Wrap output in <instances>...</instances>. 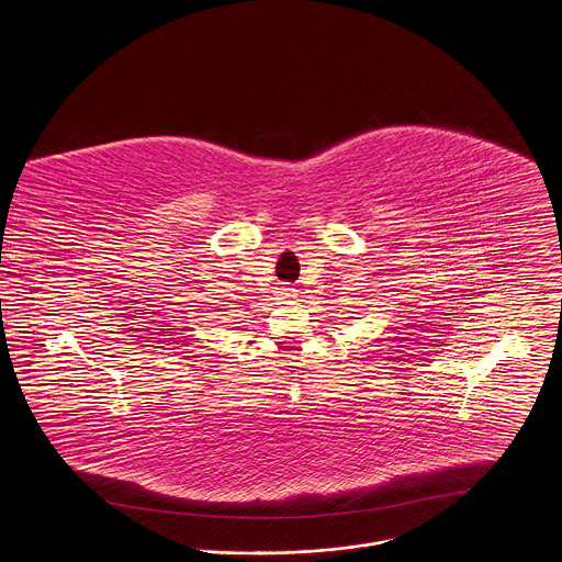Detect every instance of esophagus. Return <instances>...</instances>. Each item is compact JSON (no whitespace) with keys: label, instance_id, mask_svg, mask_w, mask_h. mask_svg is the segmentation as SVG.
<instances>
[{"label":"esophagus","instance_id":"1","mask_svg":"<svg viewBox=\"0 0 562 562\" xmlns=\"http://www.w3.org/2000/svg\"><path fill=\"white\" fill-rule=\"evenodd\" d=\"M278 295H280V299H295L297 297V291L291 289V286H282V289H278Z\"/></svg>","mask_w":562,"mask_h":562}]
</instances>
